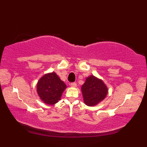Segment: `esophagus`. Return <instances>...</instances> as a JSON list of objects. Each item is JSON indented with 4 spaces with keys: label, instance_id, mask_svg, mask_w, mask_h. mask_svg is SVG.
Returning <instances> with one entry per match:
<instances>
[{
    "label": "esophagus",
    "instance_id": "34e87169",
    "mask_svg": "<svg viewBox=\"0 0 147 147\" xmlns=\"http://www.w3.org/2000/svg\"><path fill=\"white\" fill-rule=\"evenodd\" d=\"M70 85L72 87H76L77 84H76V83H70Z\"/></svg>",
    "mask_w": 147,
    "mask_h": 147
}]
</instances>
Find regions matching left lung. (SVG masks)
Returning a JSON list of instances; mask_svg holds the SVG:
<instances>
[{
    "instance_id": "obj_1",
    "label": "left lung",
    "mask_w": 147,
    "mask_h": 147,
    "mask_svg": "<svg viewBox=\"0 0 147 147\" xmlns=\"http://www.w3.org/2000/svg\"><path fill=\"white\" fill-rule=\"evenodd\" d=\"M82 92L85 104L88 106H95L105 98L108 89L102 80L91 75L86 78L82 86Z\"/></svg>"
}]
</instances>
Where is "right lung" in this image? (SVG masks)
Returning a JSON list of instances; mask_svg holds the SVG:
<instances>
[{
  "mask_svg": "<svg viewBox=\"0 0 147 147\" xmlns=\"http://www.w3.org/2000/svg\"><path fill=\"white\" fill-rule=\"evenodd\" d=\"M66 85L54 72L45 74L37 83L36 90L40 99L49 105H54L60 100Z\"/></svg>",
  "mask_w": 147,
  "mask_h": 147,
  "instance_id": "obj_1",
  "label": "right lung"
}]
</instances>
